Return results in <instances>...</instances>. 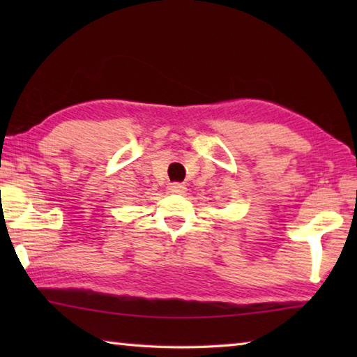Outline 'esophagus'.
<instances>
[{
	"label": "esophagus",
	"mask_w": 357,
	"mask_h": 357,
	"mask_svg": "<svg viewBox=\"0 0 357 357\" xmlns=\"http://www.w3.org/2000/svg\"><path fill=\"white\" fill-rule=\"evenodd\" d=\"M168 192L170 193H178V195H183L185 192V185L181 184V183H172L168 184Z\"/></svg>",
	"instance_id": "34e87169"
}]
</instances>
